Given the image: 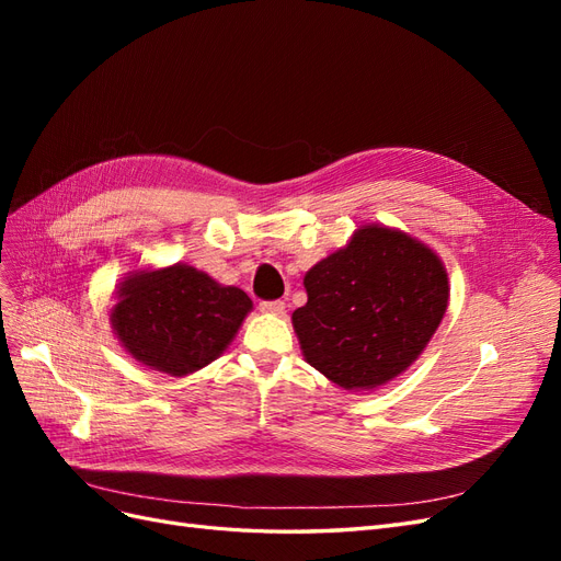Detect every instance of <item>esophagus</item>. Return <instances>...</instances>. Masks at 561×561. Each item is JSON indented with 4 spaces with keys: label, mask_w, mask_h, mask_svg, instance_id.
Returning a JSON list of instances; mask_svg holds the SVG:
<instances>
[{
    "label": "esophagus",
    "mask_w": 561,
    "mask_h": 561,
    "mask_svg": "<svg viewBox=\"0 0 561 561\" xmlns=\"http://www.w3.org/2000/svg\"><path fill=\"white\" fill-rule=\"evenodd\" d=\"M260 309H262L264 313L280 316V313H285V301H280V299H274V301H262V304H260Z\"/></svg>",
    "instance_id": "esophagus-1"
}]
</instances>
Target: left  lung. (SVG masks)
Segmentation results:
<instances>
[{
    "label": "left lung",
    "mask_w": 561,
    "mask_h": 561,
    "mask_svg": "<svg viewBox=\"0 0 561 561\" xmlns=\"http://www.w3.org/2000/svg\"><path fill=\"white\" fill-rule=\"evenodd\" d=\"M309 301L293 313L304 358L348 390L377 388L410 367L447 311V271L423 243L386 227L304 276Z\"/></svg>",
    "instance_id": "obj_1"
}]
</instances>
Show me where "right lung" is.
<instances>
[{
  "label": "right lung",
  "instance_id": "add662e5",
  "mask_svg": "<svg viewBox=\"0 0 561 561\" xmlns=\"http://www.w3.org/2000/svg\"><path fill=\"white\" fill-rule=\"evenodd\" d=\"M250 309L239 287L175 264L130 276L118 290L112 328L135 360L182 377L215 360Z\"/></svg>",
  "mask_w": 561,
  "mask_h": 561
}]
</instances>
